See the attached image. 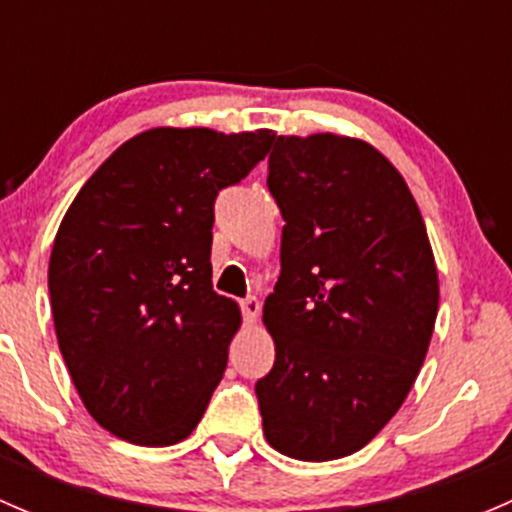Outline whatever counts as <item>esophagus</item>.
<instances>
[{"label":"esophagus","instance_id":"1","mask_svg":"<svg viewBox=\"0 0 512 512\" xmlns=\"http://www.w3.org/2000/svg\"><path fill=\"white\" fill-rule=\"evenodd\" d=\"M240 309H242V317L247 319V322H255L257 317H260V309H262V304H260V299L257 297H245L240 302Z\"/></svg>","mask_w":512,"mask_h":512}]
</instances>
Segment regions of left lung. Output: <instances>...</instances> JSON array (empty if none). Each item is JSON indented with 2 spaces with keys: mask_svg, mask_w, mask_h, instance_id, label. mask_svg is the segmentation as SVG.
Instances as JSON below:
<instances>
[{
  "mask_svg": "<svg viewBox=\"0 0 512 512\" xmlns=\"http://www.w3.org/2000/svg\"><path fill=\"white\" fill-rule=\"evenodd\" d=\"M267 188L282 272L262 319L275 364L255 384L267 443L297 461L364 448L426 359L438 275L418 205L369 143L277 136Z\"/></svg>",
  "mask_w": 512,
  "mask_h": 512,
  "instance_id": "left-lung-1",
  "label": "left lung"
}]
</instances>
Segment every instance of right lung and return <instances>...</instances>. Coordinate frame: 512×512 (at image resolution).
<instances>
[{"instance_id": "1", "label": "right lung", "mask_w": 512, "mask_h": 512, "mask_svg": "<svg viewBox=\"0 0 512 512\" xmlns=\"http://www.w3.org/2000/svg\"><path fill=\"white\" fill-rule=\"evenodd\" d=\"M275 133L151 128L86 180L56 232L49 294L71 381L106 431L173 446L203 418L240 309L213 289L215 198Z\"/></svg>"}]
</instances>
